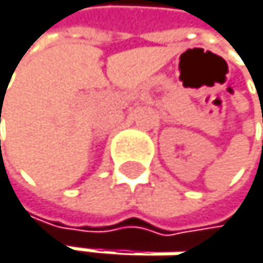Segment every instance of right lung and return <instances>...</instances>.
<instances>
[{
  "label": "right lung",
  "mask_w": 263,
  "mask_h": 263,
  "mask_svg": "<svg viewBox=\"0 0 263 263\" xmlns=\"http://www.w3.org/2000/svg\"><path fill=\"white\" fill-rule=\"evenodd\" d=\"M0 123H1V121H0Z\"/></svg>",
  "instance_id": "right-lung-1"
}]
</instances>
